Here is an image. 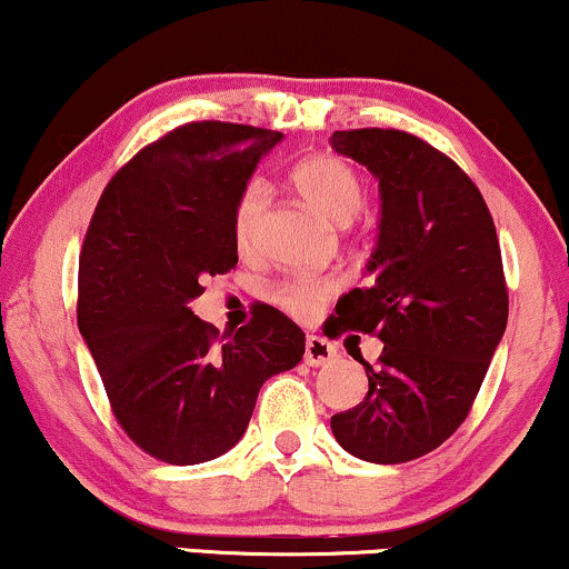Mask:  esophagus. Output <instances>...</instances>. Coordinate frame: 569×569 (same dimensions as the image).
Listing matches in <instances>:
<instances>
[{
	"instance_id": "34e87169",
	"label": "esophagus",
	"mask_w": 569,
	"mask_h": 569,
	"mask_svg": "<svg viewBox=\"0 0 569 569\" xmlns=\"http://www.w3.org/2000/svg\"><path fill=\"white\" fill-rule=\"evenodd\" d=\"M337 360V347L328 345L326 339L320 337H307L305 341V362L307 366H328V362Z\"/></svg>"
}]
</instances>
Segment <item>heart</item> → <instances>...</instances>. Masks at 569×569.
<instances>
[{
  "label": "heart",
  "instance_id": "1",
  "mask_svg": "<svg viewBox=\"0 0 569 569\" xmlns=\"http://www.w3.org/2000/svg\"><path fill=\"white\" fill-rule=\"evenodd\" d=\"M291 182L307 207L339 224L352 222L366 203V184H362L360 174L345 159L331 153L310 156V159L297 163V169L291 172ZM264 209L267 184L262 180L246 182L236 209H232V241L241 251H251V246L257 243ZM337 291V278H289L272 286L270 299L293 318L310 320Z\"/></svg>",
  "mask_w": 569,
  "mask_h": 569
}]
</instances>
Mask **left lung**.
<instances>
[{
	"mask_svg": "<svg viewBox=\"0 0 569 569\" xmlns=\"http://www.w3.org/2000/svg\"><path fill=\"white\" fill-rule=\"evenodd\" d=\"M331 146L376 174L381 232L371 286L337 305L333 337H379L368 395L331 419L347 453L406 463L469 416L509 318L501 246L477 184L442 150L402 129H347Z\"/></svg>",
	"mask_w": 569,
	"mask_h": 569,
	"instance_id": "8db88e82",
	"label": "left lung"
}]
</instances>
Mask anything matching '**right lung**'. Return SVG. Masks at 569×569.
Instances as JSON below:
<instances>
[{
  "label": "right lung",
  "instance_id": "obj_1",
  "mask_svg": "<svg viewBox=\"0 0 569 569\" xmlns=\"http://www.w3.org/2000/svg\"><path fill=\"white\" fill-rule=\"evenodd\" d=\"M280 140L230 121L177 127L111 177L87 228L79 331L119 427L163 463L228 453L264 381L305 355L302 328L276 307L224 333L188 307L203 278L236 267L232 209Z\"/></svg>",
  "mask_w": 569,
  "mask_h": 569
}]
</instances>
